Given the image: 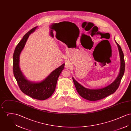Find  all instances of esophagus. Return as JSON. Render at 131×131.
Here are the masks:
<instances>
[{
	"label": "esophagus",
	"mask_w": 131,
	"mask_h": 131,
	"mask_svg": "<svg viewBox=\"0 0 131 131\" xmlns=\"http://www.w3.org/2000/svg\"><path fill=\"white\" fill-rule=\"evenodd\" d=\"M72 66V64L69 61H66L65 64V68L67 69H69L70 67H71Z\"/></svg>",
	"instance_id": "1"
}]
</instances>
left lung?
<instances>
[{
    "instance_id": "1",
    "label": "left lung",
    "mask_w": 131,
    "mask_h": 131,
    "mask_svg": "<svg viewBox=\"0 0 131 131\" xmlns=\"http://www.w3.org/2000/svg\"><path fill=\"white\" fill-rule=\"evenodd\" d=\"M115 42L118 47L120 58V69L118 77L111 84L101 89H90L83 87L81 84L76 81L74 78H73V80L77 92L84 99L89 101L101 100L114 93L118 89L121 80L124 74L125 63L124 54L121 48L116 41Z\"/></svg>"
}]
</instances>
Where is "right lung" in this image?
Returning <instances> with one entry per match:
<instances>
[{
	"instance_id": "1",
	"label": "right lung",
	"mask_w": 131,
	"mask_h": 131,
	"mask_svg": "<svg viewBox=\"0 0 131 131\" xmlns=\"http://www.w3.org/2000/svg\"><path fill=\"white\" fill-rule=\"evenodd\" d=\"M36 26L28 31L17 45L13 54V73L20 90L31 98L45 100L50 97L56 90L58 78L64 67L65 64L52 71L44 81L33 82L26 79L20 71L19 66V56L24 49L29 35L37 28Z\"/></svg>"
}]
</instances>
